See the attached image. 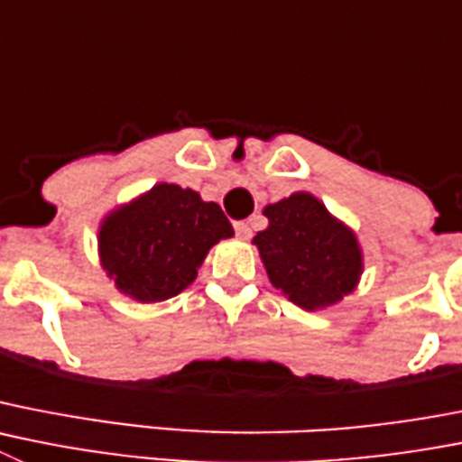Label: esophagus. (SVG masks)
Listing matches in <instances>:
<instances>
[{
    "instance_id": "esophagus-1",
    "label": "esophagus",
    "mask_w": 462,
    "mask_h": 462,
    "mask_svg": "<svg viewBox=\"0 0 462 462\" xmlns=\"http://www.w3.org/2000/svg\"><path fill=\"white\" fill-rule=\"evenodd\" d=\"M234 226H236V234H238V238H243V240L252 238V226H249L247 222H236Z\"/></svg>"
}]
</instances>
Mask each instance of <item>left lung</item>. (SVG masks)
Instances as JSON below:
<instances>
[{
	"label": "left lung",
	"mask_w": 462,
	"mask_h": 462,
	"mask_svg": "<svg viewBox=\"0 0 462 462\" xmlns=\"http://www.w3.org/2000/svg\"><path fill=\"white\" fill-rule=\"evenodd\" d=\"M263 215L268 228L256 234L254 245L274 289L309 311L353 293L362 277V249L325 203L314 194L295 192L265 206Z\"/></svg>",
	"instance_id": "obj_1"
}]
</instances>
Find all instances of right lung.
Segmentation results:
<instances>
[{
    "instance_id": "right-lung-1",
    "label": "right lung",
    "mask_w": 462,
    "mask_h": 462,
    "mask_svg": "<svg viewBox=\"0 0 462 462\" xmlns=\"http://www.w3.org/2000/svg\"><path fill=\"white\" fill-rule=\"evenodd\" d=\"M231 236L234 226L217 203L158 183L103 219L100 263L124 295L162 302L188 289L208 249Z\"/></svg>"
}]
</instances>
